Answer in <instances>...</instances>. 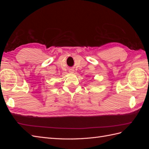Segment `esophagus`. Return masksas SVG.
Here are the masks:
<instances>
[{
    "label": "esophagus",
    "mask_w": 149,
    "mask_h": 149,
    "mask_svg": "<svg viewBox=\"0 0 149 149\" xmlns=\"http://www.w3.org/2000/svg\"><path fill=\"white\" fill-rule=\"evenodd\" d=\"M73 70H71L70 71V72H71V73H72V72H73Z\"/></svg>",
    "instance_id": "1"
}]
</instances>
